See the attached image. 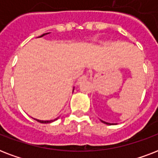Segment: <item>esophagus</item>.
<instances>
[{"mask_svg":"<svg viewBox=\"0 0 158 158\" xmlns=\"http://www.w3.org/2000/svg\"><path fill=\"white\" fill-rule=\"evenodd\" d=\"M87 79H88V77H87V75H83V76H81V77H80V78H79V80H78V82H77V83H78V84H80V83H81L82 81H84V80H86Z\"/></svg>","mask_w":158,"mask_h":158,"instance_id":"34e87169","label":"esophagus"}]
</instances>
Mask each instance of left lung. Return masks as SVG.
Listing matches in <instances>:
<instances>
[{"label":"left lung","instance_id":"1","mask_svg":"<svg viewBox=\"0 0 158 158\" xmlns=\"http://www.w3.org/2000/svg\"><path fill=\"white\" fill-rule=\"evenodd\" d=\"M101 121L102 123H104V124H106V125H116V124H110V123H107V122H106V121H103V120H102Z\"/></svg>","mask_w":158,"mask_h":158}]
</instances>
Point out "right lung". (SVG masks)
I'll list each match as a JSON object with an SVG mask.
<instances>
[{"label": "right lung", "mask_w": 158, "mask_h": 158, "mask_svg": "<svg viewBox=\"0 0 158 158\" xmlns=\"http://www.w3.org/2000/svg\"><path fill=\"white\" fill-rule=\"evenodd\" d=\"M48 33H43V35H41L40 37H38V38H42V37L47 35V34H48ZM74 88H73V92H74ZM58 118H59V117H57V118H56V119H54V120H38V119H34V120H36L37 121H38V122L43 123V124H48V123H52V122H53V121H55V120H56Z\"/></svg>", "instance_id": "1"}]
</instances>
